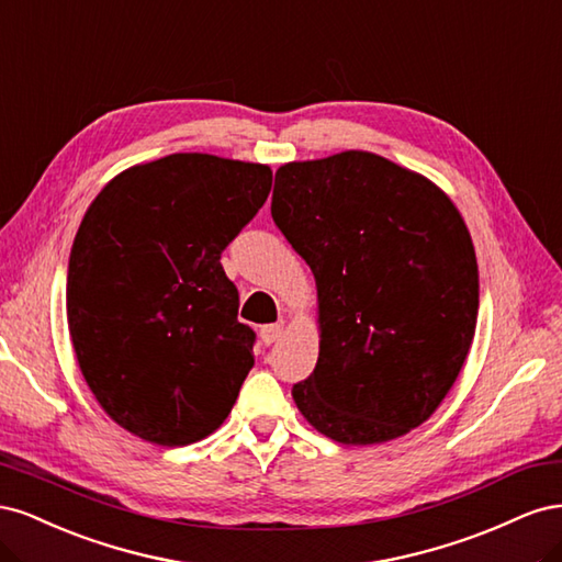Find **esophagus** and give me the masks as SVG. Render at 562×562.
<instances>
[{
    "label": "esophagus",
    "mask_w": 562,
    "mask_h": 562,
    "mask_svg": "<svg viewBox=\"0 0 562 562\" xmlns=\"http://www.w3.org/2000/svg\"><path fill=\"white\" fill-rule=\"evenodd\" d=\"M281 333H283V321L269 323V326H262V328H260V339H262L265 345H274L277 339L281 337Z\"/></svg>",
    "instance_id": "1"
}]
</instances>
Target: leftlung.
<instances>
[{"label":"left lung","mask_w":562,"mask_h":562,"mask_svg":"<svg viewBox=\"0 0 562 562\" xmlns=\"http://www.w3.org/2000/svg\"><path fill=\"white\" fill-rule=\"evenodd\" d=\"M271 217L316 281L318 361L293 386L302 417L342 446L427 422L462 372L479 265L436 182L363 149L277 171Z\"/></svg>","instance_id":"8db88e82"}]
</instances>
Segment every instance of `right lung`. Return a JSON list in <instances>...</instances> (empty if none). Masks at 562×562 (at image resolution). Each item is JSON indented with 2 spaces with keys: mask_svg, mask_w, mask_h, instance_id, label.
Returning <instances> with one entry per match:
<instances>
[{
  "mask_svg": "<svg viewBox=\"0 0 562 562\" xmlns=\"http://www.w3.org/2000/svg\"><path fill=\"white\" fill-rule=\"evenodd\" d=\"M271 168L178 151L114 176L67 267L83 380L119 427L190 446L223 427L250 372L252 330L220 252L262 209Z\"/></svg>",
  "mask_w": 562,
  "mask_h": 562,
  "instance_id": "right-lung-1",
  "label": "right lung"
}]
</instances>
